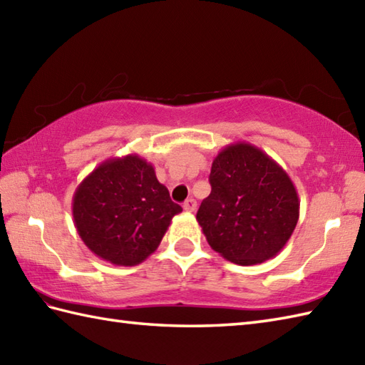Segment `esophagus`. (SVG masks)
I'll return each instance as SVG.
<instances>
[{
	"instance_id": "34e87169",
	"label": "esophagus",
	"mask_w": 365,
	"mask_h": 365,
	"mask_svg": "<svg viewBox=\"0 0 365 365\" xmlns=\"http://www.w3.org/2000/svg\"><path fill=\"white\" fill-rule=\"evenodd\" d=\"M196 208H197V202H196L195 199H187V200H185V204H183V210L185 212L192 213V212H196Z\"/></svg>"
}]
</instances>
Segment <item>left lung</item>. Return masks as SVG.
Instances as JSON below:
<instances>
[{"mask_svg":"<svg viewBox=\"0 0 365 365\" xmlns=\"http://www.w3.org/2000/svg\"><path fill=\"white\" fill-rule=\"evenodd\" d=\"M210 185L196 220L212 250L243 267L277 255L299 218L289 174L259 147L235 143L216 155Z\"/></svg>","mask_w":365,"mask_h":365,"instance_id":"1","label":"left lung"}]
</instances>
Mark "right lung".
I'll list each match as a JSON object with an SVG mask.
<instances>
[{
    "mask_svg": "<svg viewBox=\"0 0 365 365\" xmlns=\"http://www.w3.org/2000/svg\"><path fill=\"white\" fill-rule=\"evenodd\" d=\"M182 207L138 155L110 158L78 185L72 213L78 235L97 257L133 267L155 252Z\"/></svg>",
    "mask_w": 365,
    "mask_h": 365,
    "instance_id": "obj_1",
    "label": "right lung"
}]
</instances>
